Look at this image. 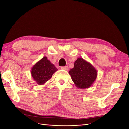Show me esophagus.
Masks as SVG:
<instances>
[{"instance_id":"1","label":"esophagus","mask_w":129,"mask_h":129,"mask_svg":"<svg viewBox=\"0 0 129 129\" xmlns=\"http://www.w3.org/2000/svg\"><path fill=\"white\" fill-rule=\"evenodd\" d=\"M61 69L64 70V71H68V66H64V67H61Z\"/></svg>"}]
</instances>
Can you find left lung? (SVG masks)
<instances>
[{"label":"left lung","mask_w":129,"mask_h":129,"mask_svg":"<svg viewBox=\"0 0 129 129\" xmlns=\"http://www.w3.org/2000/svg\"><path fill=\"white\" fill-rule=\"evenodd\" d=\"M69 74L75 86L83 89L90 87L97 76L95 68L83 58H78L75 61L74 67Z\"/></svg>","instance_id":"8db88e82"}]
</instances>
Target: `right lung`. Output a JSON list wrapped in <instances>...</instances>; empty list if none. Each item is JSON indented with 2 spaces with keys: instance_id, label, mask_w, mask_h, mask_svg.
<instances>
[{
  "instance_id": "right-lung-1",
  "label": "right lung",
  "mask_w": 129,
  "mask_h": 129,
  "mask_svg": "<svg viewBox=\"0 0 129 129\" xmlns=\"http://www.w3.org/2000/svg\"><path fill=\"white\" fill-rule=\"evenodd\" d=\"M57 71L55 66L47 59V57L44 56L33 66L30 73L37 83L42 85L51 79L53 74Z\"/></svg>"
}]
</instances>
